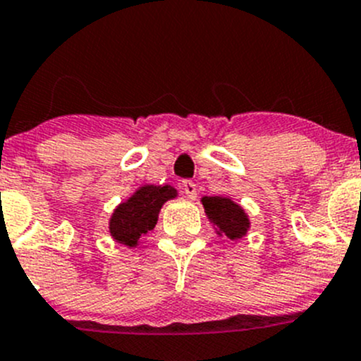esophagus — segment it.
I'll return each instance as SVG.
<instances>
[{"mask_svg": "<svg viewBox=\"0 0 361 361\" xmlns=\"http://www.w3.org/2000/svg\"><path fill=\"white\" fill-rule=\"evenodd\" d=\"M182 191L185 192L189 200H196V196H198V189H196V184L192 180L182 182Z\"/></svg>", "mask_w": 361, "mask_h": 361, "instance_id": "esophagus-1", "label": "esophagus"}]
</instances>
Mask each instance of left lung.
I'll list each match as a JSON object with an SVG mask.
<instances>
[{
  "mask_svg": "<svg viewBox=\"0 0 361 361\" xmlns=\"http://www.w3.org/2000/svg\"><path fill=\"white\" fill-rule=\"evenodd\" d=\"M202 205L205 215L219 236L228 238L229 241L241 240L247 236L252 222L245 208L229 196H203Z\"/></svg>",
  "mask_w": 361,
  "mask_h": 361,
  "instance_id": "8db88e82",
  "label": "left lung"
}]
</instances>
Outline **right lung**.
Here are the masks:
<instances>
[{
	"label": "right lung",
	"mask_w": 361,
	"mask_h": 361,
	"mask_svg": "<svg viewBox=\"0 0 361 361\" xmlns=\"http://www.w3.org/2000/svg\"><path fill=\"white\" fill-rule=\"evenodd\" d=\"M177 196L179 191L169 184L139 185L125 202L118 203L111 214L107 224L111 238L126 248H135L140 238L151 233L156 226L161 207Z\"/></svg>",
	"instance_id": "add662e5"
}]
</instances>
